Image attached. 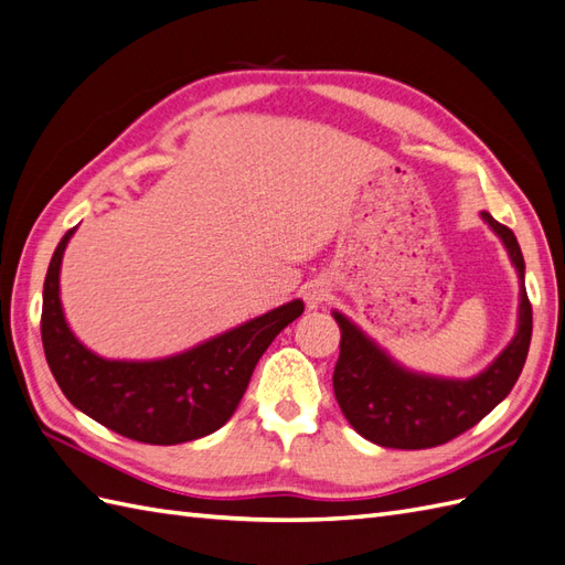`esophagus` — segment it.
I'll use <instances>...</instances> for the list:
<instances>
[{
  "mask_svg": "<svg viewBox=\"0 0 565 565\" xmlns=\"http://www.w3.org/2000/svg\"><path fill=\"white\" fill-rule=\"evenodd\" d=\"M328 297H330V290H328V285L321 282V280L309 282V285L305 287L307 309H319V307H323L326 301H328Z\"/></svg>",
  "mask_w": 565,
  "mask_h": 565,
  "instance_id": "34e87169",
  "label": "esophagus"
}]
</instances>
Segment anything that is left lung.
<instances>
[{
    "instance_id": "left-lung-1",
    "label": "left lung",
    "mask_w": 565,
    "mask_h": 565,
    "mask_svg": "<svg viewBox=\"0 0 565 565\" xmlns=\"http://www.w3.org/2000/svg\"><path fill=\"white\" fill-rule=\"evenodd\" d=\"M481 220L497 232L520 278L518 330L505 350L472 379H444L409 371L376 345L345 313L340 326V356L333 374L335 401L352 429L383 448L419 450L448 444L472 429L511 393L527 360L532 307L525 292V258L513 230L487 211Z\"/></svg>"
}]
</instances>
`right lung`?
<instances>
[{
    "instance_id": "right-lung-1",
    "label": "right lung",
    "mask_w": 565,
    "mask_h": 565,
    "mask_svg": "<svg viewBox=\"0 0 565 565\" xmlns=\"http://www.w3.org/2000/svg\"><path fill=\"white\" fill-rule=\"evenodd\" d=\"M68 230L52 254L43 287V348L66 401L90 419L141 444L174 446L217 431L242 401L249 379L282 328L299 319L292 299L225 330L201 345L162 360H105L81 342L64 319L60 270Z\"/></svg>"
}]
</instances>
